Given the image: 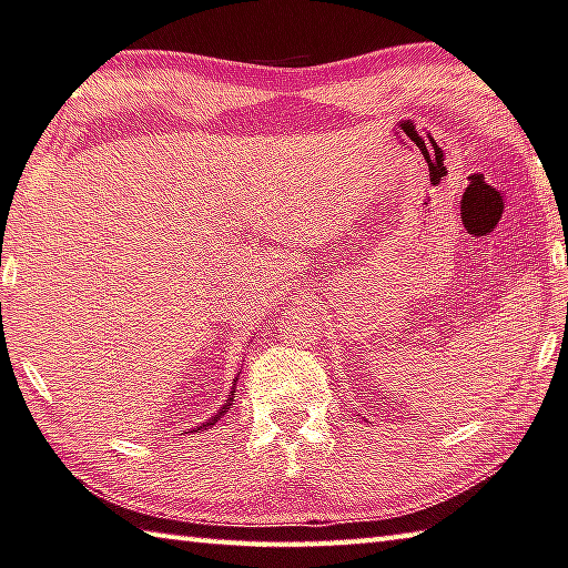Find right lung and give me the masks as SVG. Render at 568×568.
<instances>
[{
	"instance_id": "right-lung-1",
	"label": "right lung",
	"mask_w": 568,
	"mask_h": 568,
	"mask_svg": "<svg viewBox=\"0 0 568 568\" xmlns=\"http://www.w3.org/2000/svg\"><path fill=\"white\" fill-rule=\"evenodd\" d=\"M235 383H239V377H235L233 379V387H231V392H229V397H225V402H223V405H221V409L219 412H213V415L209 417V419H205V422H201V425L199 427H195L193 432H199V429H205V427H211V425H215V422H219L223 415H225V412H229L231 409V405H233V392H235Z\"/></svg>"
}]
</instances>
